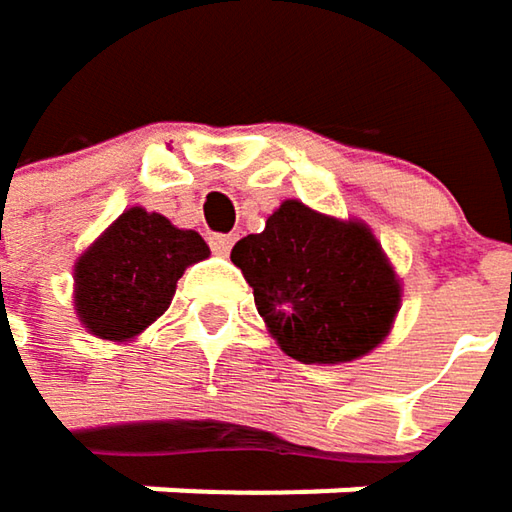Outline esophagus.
Returning a JSON list of instances; mask_svg holds the SVG:
<instances>
[{
  "instance_id": "1",
  "label": "esophagus",
  "mask_w": 512,
  "mask_h": 512,
  "mask_svg": "<svg viewBox=\"0 0 512 512\" xmlns=\"http://www.w3.org/2000/svg\"><path fill=\"white\" fill-rule=\"evenodd\" d=\"M208 244H211V250H214V253H229V250H232V244H235V235L214 232V235L208 238Z\"/></svg>"
}]
</instances>
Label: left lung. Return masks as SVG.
Listing matches in <instances>:
<instances>
[{
    "mask_svg": "<svg viewBox=\"0 0 512 512\" xmlns=\"http://www.w3.org/2000/svg\"><path fill=\"white\" fill-rule=\"evenodd\" d=\"M232 262L280 349L301 364L367 355L399 310V283L373 232L295 199L268 217L265 232L241 238Z\"/></svg>",
    "mask_w": 512,
    "mask_h": 512,
    "instance_id": "left-lung-1",
    "label": "left lung"
}]
</instances>
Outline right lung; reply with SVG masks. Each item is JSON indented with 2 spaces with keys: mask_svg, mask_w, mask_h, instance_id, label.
<instances>
[{
  "mask_svg": "<svg viewBox=\"0 0 512 512\" xmlns=\"http://www.w3.org/2000/svg\"><path fill=\"white\" fill-rule=\"evenodd\" d=\"M205 256L199 232L130 208L77 262L80 322L101 340L136 337L169 307L184 268Z\"/></svg>",
  "mask_w": 512,
  "mask_h": 512,
  "instance_id": "1",
  "label": "right lung"
}]
</instances>
